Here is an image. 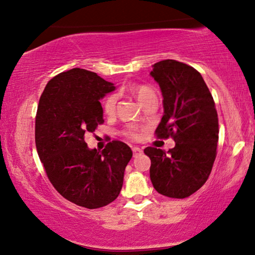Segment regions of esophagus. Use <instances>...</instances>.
<instances>
[{"label": "esophagus", "mask_w": 255, "mask_h": 255, "mask_svg": "<svg viewBox=\"0 0 255 255\" xmlns=\"http://www.w3.org/2000/svg\"><path fill=\"white\" fill-rule=\"evenodd\" d=\"M132 152H133V156L136 157V156H138V155H140V154L142 153V149H140L139 147H133V148H132Z\"/></svg>", "instance_id": "34e87169"}]
</instances>
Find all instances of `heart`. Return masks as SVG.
Instances as JSON below:
<instances>
[{
	"instance_id": "b5f03b06",
	"label": "heart",
	"mask_w": 255,
	"mask_h": 255,
	"mask_svg": "<svg viewBox=\"0 0 255 255\" xmlns=\"http://www.w3.org/2000/svg\"><path fill=\"white\" fill-rule=\"evenodd\" d=\"M131 93L133 94L136 100L140 102V105L145 103L148 99L155 97V92L153 91V88L145 86V85H136V86H132ZM116 103H117L116 95L115 94L108 95V97L105 99V101H103V112H105V114H107V115H113L116 110ZM128 133V135L134 139L139 138V131L136 130V128H131Z\"/></svg>"
}]
</instances>
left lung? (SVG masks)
I'll list each match as a JSON object with an SVG mask.
<instances>
[{"label": "left lung", "instance_id": "8db88e82", "mask_svg": "<svg viewBox=\"0 0 255 255\" xmlns=\"http://www.w3.org/2000/svg\"><path fill=\"white\" fill-rule=\"evenodd\" d=\"M150 76L163 98V116L155 132L160 138L171 135L176 142L168 152L155 147L143 150L150 158V180L162 195L187 198L206 183L215 161V103L200 73L182 62H157Z\"/></svg>", "mask_w": 255, "mask_h": 255}]
</instances>
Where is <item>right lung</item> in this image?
Returning <instances> with one entry per match:
<instances>
[{"mask_svg":"<svg viewBox=\"0 0 255 255\" xmlns=\"http://www.w3.org/2000/svg\"><path fill=\"white\" fill-rule=\"evenodd\" d=\"M115 90L95 72L75 68L49 80L36 112L35 145L48 178L66 200L88 209L119 197L132 157L122 141L102 152L84 141L85 133L103 123L100 100Z\"/></svg>","mask_w":255,"mask_h":255,"instance_id":"1","label":"right lung"}]
</instances>
